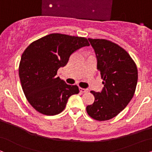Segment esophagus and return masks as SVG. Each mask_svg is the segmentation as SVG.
Wrapping results in <instances>:
<instances>
[{
  "mask_svg": "<svg viewBox=\"0 0 152 152\" xmlns=\"http://www.w3.org/2000/svg\"><path fill=\"white\" fill-rule=\"evenodd\" d=\"M80 92H82V93H87L89 92V90L88 89H84V88H80Z\"/></svg>",
  "mask_w": 152,
  "mask_h": 152,
  "instance_id": "34e87169",
  "label": "esophagus"
}]
</instances>
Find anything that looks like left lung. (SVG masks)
<instances>
[{
  "instance_id": "8db88e82",
  "label": "left lung",
  "mask_w": 152,
  "mask_h": 152,
  "mask_svg": "<svg viewBox=\"0 0 152 152\" xmlns=\"http://www.w3.org/2000/svg\"><path fill=\"white\" fill-rule=\"evenodd\" d=\"M88 40L96 54L104 88L100 92L91 91L94 102L86 110L94 120H108L132 99L137 83V66L128 53L117 44L103 39Z\"/></svg>"
}]
</instances>
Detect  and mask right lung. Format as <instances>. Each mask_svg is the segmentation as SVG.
<instances>
[{
  "instance_id": "right-lung-1",
  "label": "right lung",
  "mask_w": 152,
  "mask_h": 152,
  "mask_svg": "<svg viewBox=\"0 0 152 152\" xmlns=\"http://www.w3.org/2000/svg\"><path fill=\"white\" fill-rule=\"evenodd\" d=\"M88 46L85 37L53 33L33 42L24 50L19 64L20 81L26 99L36 110L46 115L59 114L68 99L79 93L77 86L67 85L56 75L72 53Z\"/></svg>"
}]
</instances>
